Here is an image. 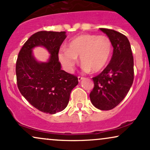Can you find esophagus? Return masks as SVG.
I'll return each instance as SVG.
<instances>
[{
	"label": "esophagus",
	"instance_id": "1",
	"mask_svg": "<svg viewBox=\"0 0 150 150\" xmlns=\"http://www.w3.org/2000/svg\"><path fill=\"white\" fill-rule=\"evenodd\" d=\"M77 79H78V82H80L81 81H82L83 79H84V77H80V76H79L78 77H77Z\"/></svg>",
	"mask_w": 150,
	"mask_h": 150
}]
</instances>
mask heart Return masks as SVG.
I'll return each mask as SVG.
<instances>
[{
	"label": "heart",
	"instance_id": "1",
	"mask_svg": "<svg viewBox=\"0 0 150 150\" xmlns=\"http://www.w3.org/2000/svg\"><path fill=\"white\" fill-rule=\"evenodd\" d=\"M112 46L109 38L95 34H83L68 43V49L61 48L58 57L68 72H72L80 57L84 71L98 73L107 66Z\"/></svg>",
	"mask_w": 150,
	"mask_h": 150
}]
</instances>
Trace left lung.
<instances>
[{"label":"left lung","instance_id":"obj_1","mask_svg":"<svg viewBox=\"0 0 150 150\" xmlns=\"http://www.w3.org/2000/svg\"><path fill=\"white\" fill-rule=\"evenodd\" d=\"M100 30L110 40L113 54L107 67L101 73L93 77L94 87L89 96L96 108L110 110L120 103L132 86L133 57L127 36L114 30Z\"/></svg>","mask_w":150,"mask_h":150}]
</instances>
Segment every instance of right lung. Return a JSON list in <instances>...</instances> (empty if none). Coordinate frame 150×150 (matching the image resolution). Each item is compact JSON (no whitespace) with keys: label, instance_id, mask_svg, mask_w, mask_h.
<instances>
[{"label":"right lung","instance_id":"right-lung-1","mask_svg":"<svg viewBox=\"0 0 150 150\" xmlns=\"http://www.w3.org/2000/svg\"><path fill=\"white\" fill-rule=\"evenodd\" d=\"M65 31H39L32 35L19 52L16 64L17 86L21 95L36 109L54 115L67 107L77 77L61 69L58 52L67 37ZM46 48L47 62L35 59L33 50Z\"/></svg>","mask_w":150,"mask_h":150}]
</instances>
